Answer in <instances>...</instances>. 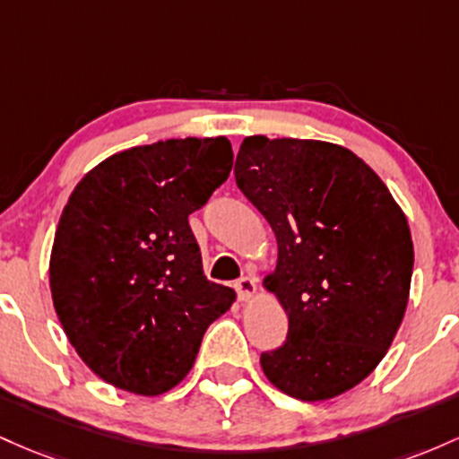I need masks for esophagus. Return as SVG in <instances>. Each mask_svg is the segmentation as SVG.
<instances>
[{
    "label": "esophagus",
    "mask_w": 459,
    "mask_h": 459,
    "mask_svg": "<svg viewBox=\"0 0 459 459\" xmlns=\"http://www.w3.org/2000/svg\"><path fill=\"white\" fill-rule=\"evenodd\" d=\"M255 290H257V284L254 277H240V280L236 281V292H238V299L243 303L251 301L255 295Z\"/></svg>",
    "instance_id": "obj_1"
}]
</instances>
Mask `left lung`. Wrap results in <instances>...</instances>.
Listing matches in <instances>:
<instances>
[{
  "label": "left lung",
  "mask_w": 459,
  "mask_h": 459,
  "mask_svg": "<svg viewBox=\"0 0 459 459\" xmlns=\"http://www.w3.org/2000/svg\"><path fill=\"white\" fill-rule=\"evenodd\" d=\"M234 173L277 238L262 286L284 307L288 338L260 355L266 379L301 401L347 393L377 368L405 316L414 245L403 210L336 143L247 136Z\"/></svg>",
  "instance_id": "left-lung-1"
}]
</instances>
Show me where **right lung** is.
I'll use <instances>...</instances> for the list:
<instances>
[{
	"label": "right lung",
	"mask_w": 459,
	"mask_h": 459,
	"mask_svg": "<svg viewBox=\"0 0 459 459\" xmlns=\"http://www.w3.org/2000/svg\"><path fill=\"white\" fill-rule=\"evenodd\" d=\"M231 164L225 136L171 138L106 158L71 193L49 255L51 299L75 353L106 384L169 393L234 303L231 288L205 280L188 225Z\"/></svg>",
	"instance_id": "add662e5"
}]
</instances>
